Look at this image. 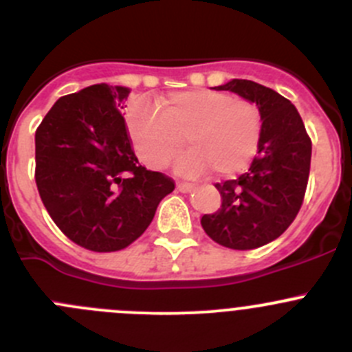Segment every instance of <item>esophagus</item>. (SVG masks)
Instances as JSON below:
<instances>
[{
	"mask_svg": "<svg viewBox=\"0 0 352 352\" xmlns=\"http://www.w3.org/2000/svg\"><path fill=\"white\" fill-rule=\"evenodd\" d=\"M177 190H180V192H189V190H192V186L187 182H177Z\"/></svg>",
	"mask_w": 352,
	"mask_h": 352,
	"instance_id": "esophagus-1",
	"label": "esophagus"
}]
</instances>
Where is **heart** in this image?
<instances>
[{
	"label": "heart",
	"mask_w": 352,
	"mask_h": 352,
	"mask_svg": "<svg viewBox=\"0 0 352 352\" xmlns=\"http://www.w3.org/2000/svg\"><path fill=\"white\" fill-rule=\"evenodd\" d=\"M134 150L144 165L162 168L182 148L190 150L177 160L182 175L212 172L230 177L243 172L257 151L262 113L255 102L233 98L214 90L170 94L160 110L138 104L127 117Z\"/></svg>",
	"instance_id": "1"
}]
</instances>
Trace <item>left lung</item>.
<instances>
[{"instance_id":"obj_1","label":"left lung","mask_w":352,"mask_h":352,"mask_svg":"<svg viewBox=\"0 0 352 352\" xmlns=\"http://www.w3.org/2000/svg\"><path fill=\"white\" fill-rule=\"evenodd\" d=\"M214 90L255 102L262 134L250 168L216 184L221 208L202 216L201 225L216 243L252 250L281 236L296 218L310 175L311 140L296 107L278 91L250 80H232Z\"/></svg>"}]
</instances>
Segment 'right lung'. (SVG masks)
<instances>
[{
	"instance_id": "right-lung-1",
	"label": "right lung",
	"mask_w": 352,
	"mask_h": 352,
	"mask_svg": "<svg viewBox=\"0 0 352 352\" xmlns=\"http://www.w3.org/2000/svg\"><path fill=\"white\" fill-rule=\"evenodd\" d=\"M129 88L91 85L61 97L35 131V184L58 228L91 252L140 239L175 189L140 165L120 110Z\"/></svg>"
}]
</instances>
